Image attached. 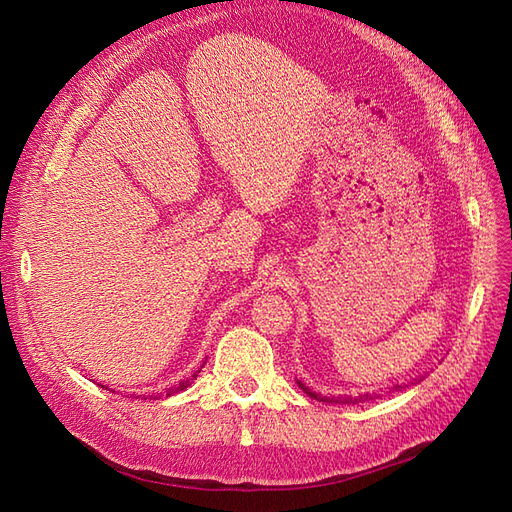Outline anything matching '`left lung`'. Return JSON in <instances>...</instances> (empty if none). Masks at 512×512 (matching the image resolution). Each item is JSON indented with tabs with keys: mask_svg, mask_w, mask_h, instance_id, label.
Wrapping results in <instances>:
<instances>
[{
	"mask_svg": "<svg viewBox=\"0 0 512 512\" xmlns=\"http://www.w3.org/2000/svg\"><path fill=\"white\" fill-rule=\"evenodd\" d=\"M418 380H423V378H416V382ZM297 384H299V389H303L309 397H314L318 401H324V404H348V406H354V404H361V401L378 397L376 393H359L356 397H352V395H333V397H327V395H320V393H314L312 389H307V386L301 380H297ZM397 389H401V384L393 386V391H397Z\"/></svg>",
	"mask_w": 512,
	"mask_h": 512,
	"instance_id": "left-lung-1",
	"label": "left lung"
}]
</instances>
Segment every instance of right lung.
<instances>
[{"label":"right lung","mask_w":512,"mask_h":512,"mask_svg":"<svg viewBox=\"0 0 512 512\" xmlns=\"http://www.w3.org/2000/svg\"><path fill=\"white\" fill-rule=\"evenodd\" d=\"M200 374V369L198 371H194V376H190L188 380H181L179 384H175V386H170V389H166V397H173V395H177V393H181V391H185V389H188V386L192 384V380L196 378ZM151 399H156V395H149ZM147 399V397H145Z\"/></svg>","instance_id":"obj_1"}]
</instances>
